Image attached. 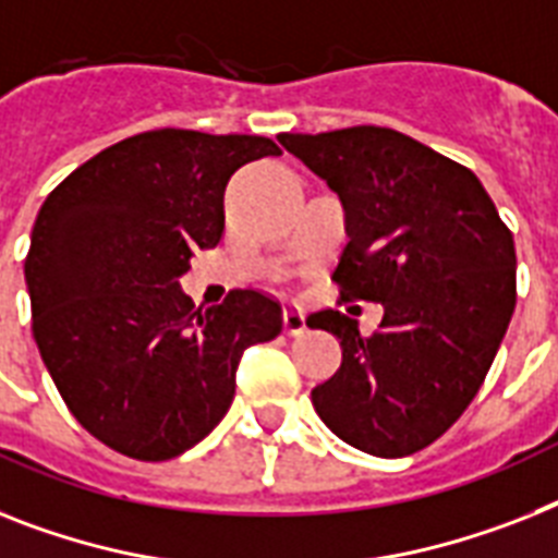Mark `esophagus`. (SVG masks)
Segmentation results:
<instances>
[{"instance_id":"34e87169","label":"esophagus","mask_w":558,"mask_h":558,"mask_svg":"<svg viewBox=\"0 0 558 558\" xmlns=\"http://www.w3.org/2000/svg\"><path fill=\"white\" fill-rule=\"evenodd\" d=\"M282 322H284V333L288 336H302L307 330L305 313L299 311V307H284Z\"/></svg>"}]
</instances>
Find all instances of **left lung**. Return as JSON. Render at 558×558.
<instances>
[{"instance_id":"obj_1","label":"left lung","mask_w":558,"mask_h":558,"mask_svg":"<svg viewBox=\"0 0 558 558\" xmlns=\"http://www.w3.org/2000/svg\"><path fill=\"white\" fill-rule=\"evenodd\" d=\"M279 142L342 202V296L385 307L371 336L339 311L307 316L342 344L313 408L365 453H416L462 416L494 365L517 307L513 233L473 170L399 131L359 124Z\"/></svg>"}]
</instances>
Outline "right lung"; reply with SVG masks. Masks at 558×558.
I'll use <instances>...</instances> for the list:
<instances>
[{"mask_svg":"<svg viewBox=\"0 0 558 558\" xmlns=\"http://www.w3.org/2000/svg\"><path fill=\"white\" fill-rule=\"evenodd\" d=\"M279 154L265 136L147 131L41 205L25 259L36 348L108 448L142 462L185 453L228 413L242 353L282 333V307L256 290L196 311L179 284L193 251L222 239L228 179Z\"/></svg>","mask_w":558,"mask_h":558,"instance_id":"1","label":"right lung"}]
</instances>
